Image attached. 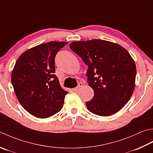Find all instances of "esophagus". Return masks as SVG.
Wrapping results in <instances>:
<instances>
[{"label":"esophagus","instance_id":"34e87169","mask_svg":"<svg viewBox=\"0 0 153 153\" xmlns=\"http://www.w3.org/2000/svg\"><path fill=\"white\" fill-rule=\"evenodd\" d=\"M83 86V83H78V85H77L76 88H75L74 89V91H78L79 89L82 88V87Z\"/></svg>","mask_w":153,"mask_h":153}]
</instances>
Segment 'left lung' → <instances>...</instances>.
<instances>
[{
	"label": "left lung",
	"mask_w": 153,
	"mask_h": 153,
	"mask_svg": "<svg viewBox=\"0 0 153 153\" xmlns=\"http://www.w3.org/2000/svg\"><path fill=\"white\" fill-rule=\"evenodd\" d=\"M70 48L88 66V82L94 91V97L86 102L89 111L105 117L121 110L135 87L136 65L128 51L97 39L73 42Z\"/></svg>",
	"instance_id": "8db88e82"
}]
</instances>
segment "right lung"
<instances>
[{"mask_svg":"<svg viewBox=\"0 0 153 153\" xmlns=\"http://www.w3.org/2000/svg\"><path fill=\"white\" fill-rule=\"evenodd\" d=\"M68 44L49 42L27 50L21 54L11 74L16 97L24 109L38 118L59 112L65 95L55 73V56Z\"/></svg>","mask_w":153,"mask_h":153,"instance_id":"obj_1","label":"right lung"}]
</instances>
